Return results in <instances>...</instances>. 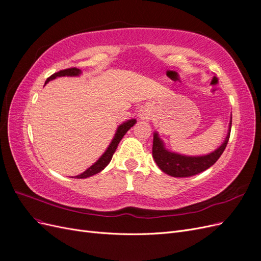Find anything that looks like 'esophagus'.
Returning <instances> with one entry per match:
<instances>
[{
    "label": "esophagus",
    "instance_id": "1",
    "mask_svg": "<svg viewBox=\"0 0 261 261\" xmlns=\"http://www.w3.org/2000/svg\"><path fill=\"white\" fill-rule=\"evenodd\" d=\"M139 116H141V118H147V115L145 113H141Z\"/></svg>",
    "mask_w": 261,
    "mask_h": 261
}]
</instances>
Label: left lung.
I'll list each match as a JSON object with an SVG mask.
<instances>
[{
	"mask_svg": "<svg viewBox=\"0 0 261 261\" xmlns=\"http://www.w3.org/2000/svg\"><path fill=\"white\" fill-rule=\"evenodd\" d=\"M231 126H232V117L230 121V127L225 140L223 144L221 145L215 151L198 156H189L178 154L175 152L169 151L165 149L163 141L160 139L158 133L153 134V145H152V156L160 168L167 174L174 176V177H188L198 174L203 171L209 169L211 165L215 164L221 154L223 153L224 149L227 145L228 138H230L231 134Z\"/></svg>",
	"mask_w": 261,
	"mask_h": 261,
	"instance_id": "1",
	"label": "left lung"
}]
</instances>
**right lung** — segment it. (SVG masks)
<instances>
[{
    "mask_svg": "<svg viewBox=\"0 0 261 261\" xmlns=\"http://www.w3.org/2000/svg\"><path fill=\"white\" fill-rule=\"evenodd\" d=\"M81 74H82V70L76 68V67L63 69V70H60V72H58V73H54L53 75H51L48 78V80L45 81L44 85H46L52 80H55V78H57V77H61V76H80ZM135 123H136V120H135V118H133V120L126 121V122H124L123 124H121L120 126H118L117 130L115 133V136L113 137L111 144L109 145L108 149L106 150V152L102 154L99 158V160L97 162H94L90 168H88L85 172H83L82 174L77 175L75 177H77V178H87V177H90V176H92L94 174H97V173H99V172H101L102 170H103L107 167V165L110 163V161H111L112 156H113V153L115 152V150H116L118 144H120L121 139L124 137L125 134L127 133V130L130 127H133L134 125H135Z\"/></svg>",
    "mask_w": 261,
    "mask_h": 261,
    "instance_id": "right-lung-1",
    "label": "right lung"
}]
</instances>
